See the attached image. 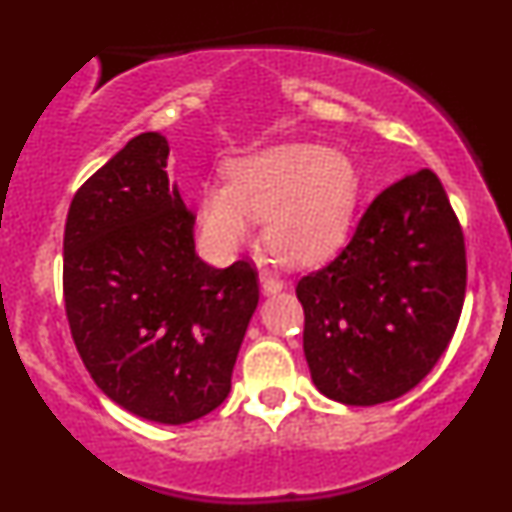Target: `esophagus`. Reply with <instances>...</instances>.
<instances>
[{
    "mask_svg": "<svg viewBox=\"0 0 512 512\" xmlns=\"http://www.w3.org/2000/svg\"><path fill=\"white\" fill-rule=\"evenodd\" d=\"M260 284L264 293H279L284 289V279L274 272V269H260Z\"/></svg>",
    "mask_w": 512,
    "mask_h": 512,
    "instance_id": "obj_1",
    "label": "esophagus"
}]
</instances>
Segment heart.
<instances>
[{
  "label": "heart",
  "mask_w": 512,
  "mask_h": 512,
  "mask_svg": "<svg viewBox=\"0 0 512 512\" xmlns=\"http://www.w3.org/2000/svg\"><path fill=\"white\" fill-rule=\"evenodd\" d=\"M226 182H204L197 219L204 243L228 255L264 219L269 250L313 262L342 243L358 202V173L342 151L320 144H276L226 163Z\"/></svg>",
  "instance_id": "b5f03b06"
}]
</instances>
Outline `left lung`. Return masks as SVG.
<instances>
[{"label":"left lung","mask_w":512,"mask_h":512,"mask_svg":"<svg viewBox=\"0 0 512 512\" xmlns=\"http://www.w3.org/2000/svg\"><path fill=\"white\" fill-rule=\"evenodd\" d=\"M464 291V233L438 175L392 182L346 248L296 286L317 390L351 407L402 397L448 349Z\"/></svg>","instance_id":"1"}]
</instances>
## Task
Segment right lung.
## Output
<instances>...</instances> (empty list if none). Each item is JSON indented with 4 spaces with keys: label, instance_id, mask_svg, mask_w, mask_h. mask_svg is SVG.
Here are the masks:
<instances>
[{
    "label": "right lung",
    "instance_id": "right-lung-1",
    "mask_svg": "<svg viewBox=\"0 0 512 512\" xmlns=\"http://www.w3.org/2000/svg\"><path fill=\"white\" fill-rule=\"evenodd\" d=\"M168 142L134 137L76 190L64 226V308L93 383L122 409L187 424L221 407L260 279L195 252V214L168 182Z\"/></svg>",
    "mask_w": 512,
    "mask_h": 512
}]
</instances>
